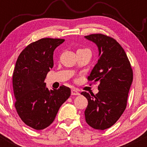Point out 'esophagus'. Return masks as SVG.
I'll use <instances>...</instances> for the list:
<instances>
[{
    "instance_id": "esophagus-1",
    "label": "esophagus",
    "mask_w": 147,
    "mask_h": 147,
    "mask_svg": "<svg viewBox=\"0 0 147 147\" xmlns=\"http://www.w3.org/2000/svg\"><path fill=\"white\" fill-rule=\"evenodd\" d=\"M71 95H79L80 93L78 91V90L76 88H72L71 90Z\"/></svg>"
}]
</instances>
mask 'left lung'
Masks as SVG:
<instances>
[{
    "label": "left lung",
    "instance_id": "left-lung-1",
    "mask_svg": "<svg viewBox=\"0 0 147 147\" xmlns=\"http://www.w3.org/2000/svg\"><path fill=\"white\" fill-rule=\"evenodd\" d=\"M85 38L95 43L99 50L98 61L88 80L99 82L98 93H81L88 99L86 122L93 129L104 130L113 125L126 109L133 70L125 51L114 38L102 34Z\"/></svg>",
    "mask_w": 147,
    "mask_h": 147
}]
</instances>
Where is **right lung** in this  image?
<instances>
[{
	"instance_id": "add662e5",
	"label": "right lung",
	"mask_w": 147,
	"mask_h": 147,
	"mask_svg": "<svg viewBox=\"0 0 147 147\" xmlns=\"http://www.w3.org/2000/svg\"><path fill=\"white\" fill-rule=\"evenodd\" d=\"M61 38H44L30 43L21 52L12 77L14 106L26 125L44 129L53 122L61 106L70 96V88L49 90L44 80L53 67V53Z\"/></svg>"
}]
</instances>
